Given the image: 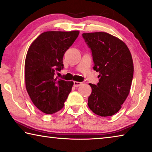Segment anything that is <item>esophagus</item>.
<instances>
[{
  "label": "esophagus",
  "instance_id": "34e87169",
  "mask_svg": "<svg viewBox=\"0 0 152 152\" xmlns=\"http://www.w3.org/2000/svg\"><path fill=\"white\" fill-rule=\"evenodd\" d=\"M83 85V83L81 82H77V81H74V86L75 87H78Z\"/></svg>",
  "mask_w": 152,
  "mask_h": 152
}]
</instances>
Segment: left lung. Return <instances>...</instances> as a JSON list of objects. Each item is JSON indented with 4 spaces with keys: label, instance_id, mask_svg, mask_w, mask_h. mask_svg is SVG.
<instances>
[{
    "label": "left lung",
    "instance_id": "obj_1",
    "mask_svg": "<svg viewBox=\"0 0 152 152\" xmlns=\"http://www.w3.org/2000/svg\"><path fill=\"white\" fill-rule=\"evenodd\" d=\"M92 53L94 69L99 83L92 89L88 106L95 114L112 116L121 109L130 93L134 65L128 46L121 39L104 32L83 33Z\"/></svg>",
    "mask_w": 152,
    "mask_h": 152
}]
</instances>
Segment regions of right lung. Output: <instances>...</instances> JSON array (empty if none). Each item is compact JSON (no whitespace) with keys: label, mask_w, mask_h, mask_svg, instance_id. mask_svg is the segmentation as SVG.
<instances>
[{"label":"right lung","mask_w":152,"mask_h":152,"mask_svg":"<svg viewBox=\"0 0 152 152\" xmlns=\"http://www.w3.org/2000/svg\"><path fill=\"white\" fill-rule=\"evenodd\" d=\"M79 35L78 31H47L33 41L25 59L27 92L36 107L46 114L60 110L74 83L57 79L63 68V58Z\"/></svg>","instance_id":"right-lung-1"}]
</instances>
